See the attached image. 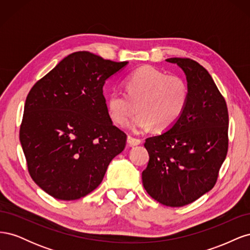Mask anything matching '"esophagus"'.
Returning a JSON list of instances; mask_svg holds the SVG:
<instances>
[{
  "instance_id": "1",
  "label": "esophagus",
  "mask_w": 250,
  "mask_h": 250,
  "mask_svg": "<svg viewBox=\"0 0 250 250\" xmlns=\"http://www.w3.org/2000/svg\"><path fill=\"white\" fill-rule=\"evenodd\" d=\"M142 143V141L140 139H135V138H132L130 137V135H128L127 138V144L129 146H138L140 145V144Z\"/></svg>"
}]
</instances>
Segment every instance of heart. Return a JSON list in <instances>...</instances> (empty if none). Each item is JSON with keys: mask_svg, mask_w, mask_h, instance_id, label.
Here are the masks:
<instances>
[{"mask_svg": "<svg viewBox=\"0 0 250 250\" xmlns=\"http://www.w3.org/2000/svg\"><path fill=\"white\" fill-rule=\"evenodd\" d=\"M123 90H113L107 99L110 119L118 125L129 124L140 133L154 126L157 131L168 130L184 115L188 101L187 81L178 75H168L156 67L145 65L131 72L124 79Z\"/></svg>", "mask_w": 250, "mask_h": 250, "instance_id": "heart-1", "label": "heart"}]
</instances>
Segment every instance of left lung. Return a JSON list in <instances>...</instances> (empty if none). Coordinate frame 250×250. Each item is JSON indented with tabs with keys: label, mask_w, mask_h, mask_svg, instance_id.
<instances>
[{
	"label": "left lung",
	"mask_w": 250,
	"mask_h": 250,
	"mask_svg": "<svg viewBox=\"0 0 250 250\" xmlns=\"http://www.w3.org/2000/svg\"><path fill=\"white\" fill-rule=\"evenodd\" d=\"M186 74L188 101L170 129L146 139L149 153L142 173L147 193L164 206L178 208L214 188L228 154L229 111L208 72L190 58H168Z\"/></svg>",
	"instance_id": "1"
}]
</instances>
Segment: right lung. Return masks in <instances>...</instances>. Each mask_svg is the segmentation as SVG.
Listing matches in <instances>:
<instances>
[{
	"mask_svg": "<svg viewBox=\"0 0 250 250\" xmlns=\"http://www.w3.org/2000/svg\"><path fill=\"white\" fill-rule=\"evenodd\" d=\"M127 63L75 52L29 92L20 141L30 176L52 197L76 200L93 192L124 150L127 137L112 124L103 85Z\"/></svg>",
	"mask_w": 250,
	"mask_h": 250,
	"instance_id": "1",
	"label": "right lung"
}]
</instances>
